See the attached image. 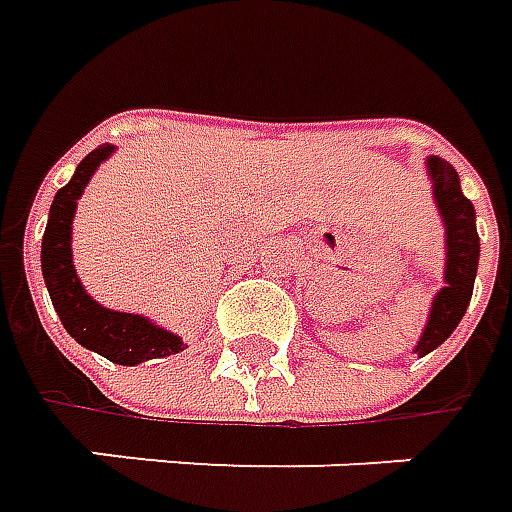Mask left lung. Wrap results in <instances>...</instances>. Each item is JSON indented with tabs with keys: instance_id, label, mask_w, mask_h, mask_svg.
<instances>
[{
	"instance_id": "8db88e82",
	"label": "left lung",
	"mask_w": 512,
	"mask_h": 512,
	"mask_svg": "<svg viewBox=\"0 0 512 512\" xmlns=\"http://www.w3.org/2000/svg\"><path fill=\"white\" fill-rule=\"evenodd\" d=\"M426 170L434 184L437 210L446 224V285L431 302L429 322L415 347L417 356H426L434 347H440L460 325L465 308L471 302V294H474V277L476 266H479L476 212L474 204L462 196L457 170L440 156H429Z\"/></svg>"
}]
</instances>
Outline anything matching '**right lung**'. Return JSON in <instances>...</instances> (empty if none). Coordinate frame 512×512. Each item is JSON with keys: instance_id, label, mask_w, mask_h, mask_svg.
Wrapping results in <instances>:
<instances>
[{"instance_id": "add662e5", "label": "right lung", "mask_w": 512, "mask_h": 512, "mask_svg": "<svg viewBox=\"0 0 512 512\" xmlns=\"http://www.w3.org/2000/svg\"><path fill=\"white\" fill-rule=\"evenodd\" d=\"M114 154V145H100L75 168V176L64 184L50 207V221L41 241V271L44 283L55 305V314L61 316V325L75 342L95 350L114 364L134 367L148 358L173 356L184 350L182 339L170 330L148 322L145 316L111 311L95 302L75 274L72 266V218L81 198L83 187L95 176L100 162Z\"/></svg>"}]
</instances>
